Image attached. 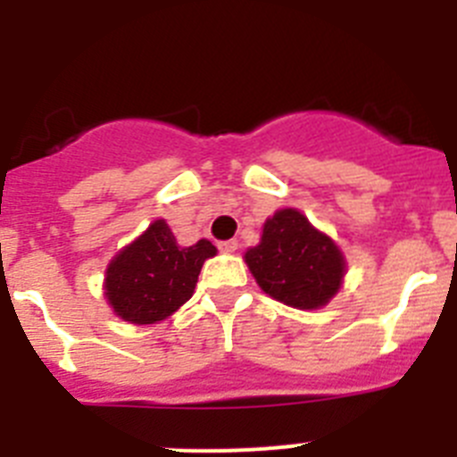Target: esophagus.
<instances>
[{"mask_svg":"<svg viewBox=\"0 0 457 457\" xmlns=\"http://www.w3.org/2000/svg\"><path fill=\"white\" fill-rule=\"evenodd\" d=\"M217 247H220V252H224V253H233L237 249V240H224V242H220Z\"/></svg>","mask_w":457,"mask_h":457,"instance_id":"1","label":"esophagus"}]
</instances>
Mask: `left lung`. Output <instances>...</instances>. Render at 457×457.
<instances>
[{
	"instance_id": "1",
	"label": "left lung",
	"mask_w": 457,
	"mask_h": 457,
	"mask_svg": "<svg viewBox=\"0 0 457 457\" xmlns=\"http://www.w3.org/2000/svg\"><path fill=\"white\" fill-rule=\"evenodd\" d=\"M258 286L295 309H318L341 288L345 263L325 233L316 231L302 212L278 210L265 221L261 245L245 253Z\"/></svg>"
}]
</instances>
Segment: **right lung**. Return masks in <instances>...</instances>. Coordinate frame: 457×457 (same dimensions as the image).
Wrapping results in <instances>:
<instances>
[{
  "label": "right lung",
  "instance_id": "add662e5",
  "mask_svg": "<svg viewBox=\"0 0 457 457\" xmlns=\"http://www.w3.org/2000/svg\"><path fill=\"white\" fill-rule=\"evenodd\" d=\"M215 253L208 240L179 247L167 221L157 220L109 263L104 295L116 316L153 325L192 297L201 265Z\"/></svg>",
  "mask_w": 457,
  "mask_h": 457
}]
</instances>
